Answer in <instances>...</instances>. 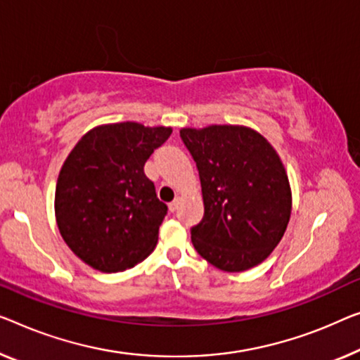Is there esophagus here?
Returning <instances> with one entry per match:
<instances>
[{"label": "esophagus", "instance_id": "esophagus-1", "mask_svg": "<svg viewBox=\"0 0 360 360\" xmlns=\"http://www.w3.org/2000/svg\"><path fill=\"white\" fill-rule=\"evenodd\" d=\"M179 203H181V197H176L174 198V200L173 202H169V212H176V210H178V207H179Z\"/></svg>", "mask_w": 360, "mask_h": 360}]
</instances>
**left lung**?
<instances>
[{
	"mask_svg": "<svg viewBox=\"0 0 360 360\" xmlns=\"http://www.w3.org/2000/svg\"><path fill=\"white\" fill-rule=\"evenodd\" d=\"M200 178L202 221L191 228L195 250L223 271L264 262L291 217V187L264 136L244 126L181 129Z\"/></svg>",
	"mask_w": 360,
	"mask_h": 360,
	"instance_id": "left-lung-1",
	"label": "left lung"
}]
</instances>
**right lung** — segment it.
I'll use <instances>...</instances> for the list:
<instances>
[{"instance_id":"obj_1","label":"right lung","mask_w":360,"mask_h":360,"mask_svg":"<svg viewBox=\"0 0 360 360\" xmlns=\"http://www.w3.org/2000/svg\"><path fill=\"white\" fill-rule=\"evenodd\" d=\"M171 127L117 122L76 143L56 182L55 214L64 243L95 270L116 273L152 254L168 207L143 166Z\"/></svg>"}]
</instances>
